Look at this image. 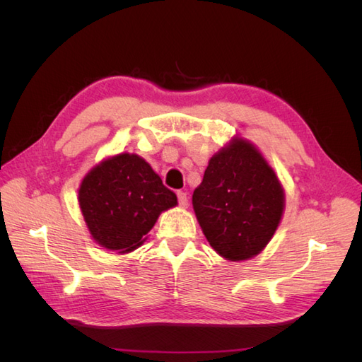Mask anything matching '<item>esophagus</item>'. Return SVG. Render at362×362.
I'll return each instance as SVG.
<instances>
[{
	"label": "esophagus",
	"instance_id": "1",
	"mask_svg": "<svg viewBox=\"0 0 362 362\" xmlns=\"http://www.w3.org/2000/svg\"><path fill=\"white\" fill-rule=\"evenodd\" d=\"M177 196H178V202H180V205L181 206H187L189 205V198H187V193L185 192H178L177 193Z\"/></svg>",
	"mask_w": 362,
	"mask_h": 362
}]
</instances>
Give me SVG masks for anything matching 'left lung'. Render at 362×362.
Wrapping results in <instances>:
<instances>
[{
    "instance_id": "8db88e82",
    "label": "left lung",
    "mask_w": 362,
    "mask_h": 362,
    "mask_svg": "<svg viewBox=\"0 0 362 362\" xmlns=\"http://www.w3.org/2000/svg\"><path fill=\"white\" fill-rule=\"evenodd\" d=\"M192 202L217 254L245 261L258 255L275 234L286 194L261 152L249 140L233 137L208 161Z\"/></svg>"
}]
</instances>
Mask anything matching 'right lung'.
Wrapping results in <instances>:
<instances>
[{
	"label": "right lung",
	"instance_id": "add662e5",
	"mask_svg": "<svg viewBox=\"0 0 362 362\" xmlns=\"http://www.w3.org/2000/svg\"><path fill=\"white\" fill-rule=\"evenodd\" d=\"M78 202L92 238L119 254L137 249L158 216L178 204L149 163L128 152L89 170L78 189Z\"/></svg>",
	"mask_w": 362,
	"mask_h": 362
}]
</instances>
